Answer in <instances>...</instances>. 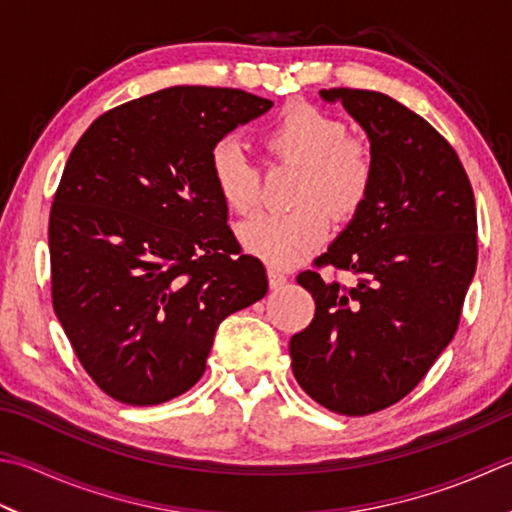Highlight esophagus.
Instances as JSON below:
<instances>
[{"label": "esophagus", "instance_id": "esophagus-1", "mask_svg": "<svg viewBox=\"0 0 512 512\" xmlns=\"http://www.w3.org/2000/svg\"><path fill=\"white\" fill-rule=\"evenodd\" d=\"M269 285H272L274 289H278V287H283L285 283H287V274L285 272H281V269H276V267H269Z\"/></svg>", "mask_w": 512, "mask_h": 512}]
</instances>
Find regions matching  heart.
<instances>
[{"label":"heart","mask_w":512,"mask_h":512,"mask_svg":"<svg viewBox=\"0 0 512 512\" xmlns=\"http://www.w3.org/2000/svg\"><path fill=\"white\" fill-rule=\"evenodd\" d=\"M256 140L269 162L301 169L287 214H260L240 225L249 252L274 267L292 265L312 254L330 234V216L352 220L368 202L376 158L372 144L345 133L343 120L312 104L292 102L260 124ZM209 173L220 200L238 216L260 202V171L236 142L220 140L209 153Z\"/></svg>","instance_id":"b5f03b06"}]
</instances>
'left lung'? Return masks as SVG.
<instances>
[{"instance_id":"1","label":"left lung","mask_w":512,"mask_h":512,"mask_svg":"<svg viewBox=\"0 0 512 512\" xmlns=\"http://www.w3.org/2000/svg\"><path fill=\"white\" fill-rule=\"evenodd\" d=\"M321 95L368 133L376 176L365 207L296 276L316 312L289 356L316 403L365 417L417 388L455 336L477 267V207L457 151L406 104L363 89ZM325 266L357 283L332 282Z\"/></svg>"}]
</instances>
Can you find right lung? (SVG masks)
Instances as JSON below:
<instances>
[{
  "mask_svg": "<svg viewBox=\"0 0 512 512\" xmlns=\"http://www.w3.org/2000/svg\"><path fill=\"white\" fill-rule=\"evenodd\" d=\"M272 100L171 86L102 113L57 185L51 296L77 361L127 406L194 388L223 318L267 294L227 225L209 153Z\"/></svg>",
  "mask_w": 512,
  "mask_h": 512,
  "instance_id": "obj_1",
  "label": "right lung"
}]
</instances>
